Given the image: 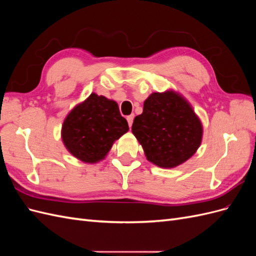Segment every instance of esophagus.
<instances>
[{
	"label": "esophagus",
	"instance_id": "34e87169",
	"mask_svg": "<svg viewBox=\"0 0 256 256\" xmlns=\"http://www.w3.org/2000/svg\"><path fill=\"white\" fill-rule=\"evenodd\" d=\"M134 118V114H131V115L127 116V122H128V125H129L130 128H131V126H132Z\"/></svg>",
	"mask_w": 256,
	"mask_h": 256
}]
</instances>
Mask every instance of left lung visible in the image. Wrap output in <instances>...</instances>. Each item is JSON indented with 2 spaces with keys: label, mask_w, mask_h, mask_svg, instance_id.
<instances>
[{
  "label": "left lung",
  "mask_w": 256,
  "mask_h": 256,
  "mask_svg": "<svg viewBox=\"0 0 256 256\" xmlns=\"http://www.w3.org/2000/svg\"><path fill=\"white\" fill-rule=\"evenodd\" d=\"M131 131L146 159L162 168L180 166L202 143L203 125L190 102L180 92H152L136 116Z\"/></svg>",
  "instance_id": "8db88e82"
}]
</instances>
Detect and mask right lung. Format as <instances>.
Returning <instances> with one entry per match:
<instances>
[{"label":"right lung","mask_w":256,"mask_h":256,"mask_svg":"<svg viewBox=\"0 0 256 256\" xmlns=\"http://www.w3.org/2000/svg\"><path fill=\"white\" fill-rule=\"evenodd\" d=\"M128 130V122L120 115L118 104L92 92L67 114L60 136L74 157L84 164H97Z\"/></svg>","instance_id":"obj_1"}]
</instances>
